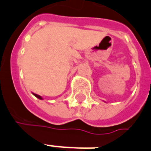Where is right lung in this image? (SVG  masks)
Instances as JSON below:
<instances>
[{
    "mask_svg": "<svg viewBox=\"0 0 151 151\" xmlns=\"http://www.w3.org/2000/svg\"><path fill=\"white\" fill-rule=\"evenodd\" d=\"M34 96H35L37 97V98H38V99H42V98H41V96H38V95H37V94H34Z\"/></svg>",
    "mask_w": 151,
    "mask_h": 151,
    "instance_id": "1",
    "label": "right lung"
}]
</instances>
